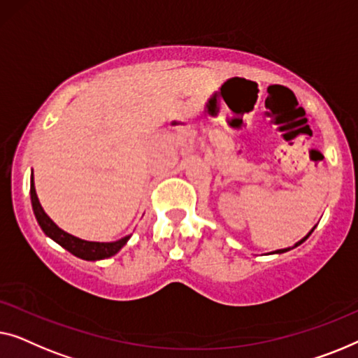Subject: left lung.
<instances>
[{
  "instance_id": "8db88e82",
  "label": "left lung",
  "mask_w": 358,
  "mask_h": 358,
  "mask_svg": "<svg viewBox=\"0 0 358 358\" xmlns=\"http://www.w3.org/2000/svg\"><path fill=\"white\" fill-rule=\"evenodd\" d=\"M313 230H315V227H313V229H311V231H313ZM311 231H310V234H308V235H306V236H305V238H303V240H300V241H299V243H296L295 246H299L300 243H303V241H305L306 238H308V236L311 235ZM289 250H290V248H285V250H278V251H274V253H284V251H289Z\"/></svg>"
}]
</instances>
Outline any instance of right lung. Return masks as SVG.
<instances>
[{"mask_svg":"<svg viewBox=\"0 0 358 358\" xmlns=\"http://www.w3.org/2000/svg\"><path fill=\"white\" fill-rule=\"evenodd\" d=\"M30 201H32L35 219H37L38 225L45 231V235H48L50 238L57 241L58 245H62L64 250H68L69 253H73L80 259L97 261V259L110 258V256L117 255L129 240V235H128L118 241H112V243H100V241L80 240L78 236L66 234V231L59 229L58 225L55 224L47 214H45L43 208L40 206V201L37 198V193H35V186H34V173H32V180H30Z\"/></svg>","mask_w":358,"mask_h":358,"instance_id":"right-lung-1","label":"right lung"}]
</instances>
